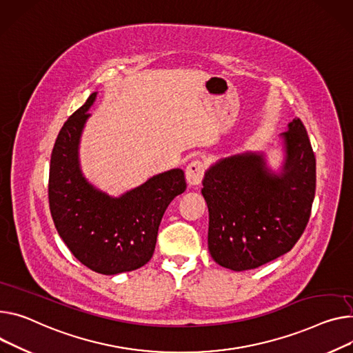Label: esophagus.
<instances>
[{
	"label": "esophagus",
	"instance_id": "1",
	"mask_svg": "<svg viewBox=\"0 0 353 353\" xmlns=\"http://www.w3.org/2000/svg\"><path fill=\"white\" fill-rule=\"evenodd\" d=\"M205 175V165L201 159H194L188 164L185 170V176L189 186H198L201 185Z\"/></svg>",
	"mask_w": 353,
	"mask_h": 353
}]
</instances>
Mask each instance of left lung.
<instances>
[{
    "instance_id": "8db88e82",
    "label": "left lung",
    "mask_w": 353,
    "mask_h": 353,
    "mask_svg": "<svg viewBox=\"0 0 353 353\" xmlns=\"http://www.w3.org/2000/svg\"><path fill=\"white\" fill-rule=\"evenodd\" d=\"M281 137L285 161L280 174L259 152L219 159L205 174L208 248L222 267H260L290 252L307 228L316 186L315 155L300 119Z\"/></svg>"
}]
</instances>
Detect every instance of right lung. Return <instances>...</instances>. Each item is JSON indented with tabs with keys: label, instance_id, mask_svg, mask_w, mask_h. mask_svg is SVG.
Returning a JSON list of instances; mask_svg holds the SVG:
<instances>
[{
	"label": "right lung",
	"instance_id": "1",
	"mask_svg": "<svg viewBox=\"0 0 353 353\" xmlns=\"http://www.w3.org/2000/svg\"><path fill=\"white\" fill-rule=\"evenodd\" d=\"M96 92L61 128L49 167V208L72 254L96 273L114 276L143 267L154 254L158 228L171 201L186 189L179 168L158 174L119 198L86 181L79 141Z\"/></svg>",
	"mask_w": 353,
	"mask_h": 353
}]
</instances>
